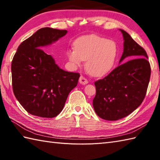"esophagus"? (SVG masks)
I'll return each mask as SVG.
<instances>
[{
  "label": "esophagus",
  "mask_w": 160,
  "mask_h": 160,
  "mask_svg": "<svg viewBox=\"0 0 160 160\" xmlns=\"http://www.w3.org/2000/svg\"><path fill=\"white\" fill-rule=\"evenodd\" d=\"M79 82L81 84H87L88 83V80L83 76H80L79 78Z\"/></svg>",
  "instance_id": "1"
}]
</instances>
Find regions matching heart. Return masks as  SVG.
Wrapping results in <instances>:
<instances>
[{
  "label": "heart",
  "instance_id": "b5f03b06",
  "mask_svg": "<svg viewBox=\"0 0 160 160\" xmlns=\"http://www.w3.org/2000/svg\"><path fill=\"white\" fill-rule=\"evenodd\" d=\"M74 48L67 51V57L73 66H80L86 60L85 69L95 77L109 73L116 62L118 50L116 43L95 35L80 36L74 41Z\"/></svg>",
  "mask_w": 160,
  "mask_h": 160
}]
</instances>
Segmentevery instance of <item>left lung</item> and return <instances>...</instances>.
I'll return each instance as SVG.
<instances>
[{
	"label": "left lung",
	"instance_id": "1",
	"mask_svg": "<svg viewBox=\"0 0 160 160\" xmlns=\"http://www.w3.org/2000/svg\"><path fill=\"white\" fill-rule=\"evenodd\" d=\"M123 53L119 64L107 76L95 82L96 94L93 106L105 120L115 121L131 114L142 104L151 77V67L145 50L123 29ZM134 59H133V58Z\"/></svg>",
	"mask_w": 160,
	"mask_h": 160
}]
</instances>
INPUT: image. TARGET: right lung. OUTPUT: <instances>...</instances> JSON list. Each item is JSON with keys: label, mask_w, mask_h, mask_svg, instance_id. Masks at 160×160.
I'll return each instance as SVG.
<instances>
[{"label": "right lung", "mask_w": 160, "mask_h": 160, "mask_svg": "<svg viewBox=\"0 0 160 160\" xmlns=\"http://www.w3.org/2000/svg\"><path fill=\"white\" fill-rule=\"evenodd\" d=\"M67 33V30L40 29L20 44L13 56V93L30 114L48 118L57 116L70 91L77 86L80 74L60 69L53 58L42 50Z\"/></svg>", "instance_id": "1"}]
</instances>
